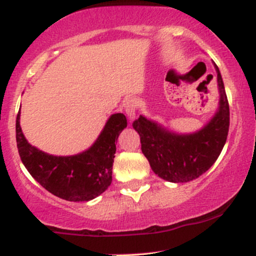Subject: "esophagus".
<instances>
[{
    "label": "esophagus",
    "instance_id": "34e87169",
    "mask_svg": "<svg viewBox=\"0 0 256 256\" xmlns=\"http://www.w3.org/2000/svg\"><path fill=\"white\" fill-rule=\"evenodd\" d=\"M137 101L134 98H128L125 102V113L128 116L131 122L136 119V112H137Z\"/></svg>",
    "mask_w": 256,
    "mask_h": 256
}]
</instances>
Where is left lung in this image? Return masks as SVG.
<instances>
[{"label": "left lung", "mask_w": 256, "mask_h": 256, "mask_svg": "<svg viewBox=\"0 0 256 256\" xmlns=\"http://www.w3.org/2000/svg\"><path fill=\"white\" fill-rule=\"evenodd\" d=\"M219 104L214 116L198 130L179 134L155 120L140 116L134 122L140 137L142 152L155 174L171 183H185L198 178L219 158L228 138L230 108L224 82L216 64Z\"/></svg>", "instance_id": "obj_1"}]
</instances>
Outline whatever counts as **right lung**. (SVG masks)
<instances>
[{"instance_id":"1","label":"right lung","mask_w":256,"mask_h":256,"mask_svg":"<svg viewBox=\"0 0 256 256\" xmlns=\"http://www.w3.org/2000/svg\"><path fill=\"white\" fill-rule=\"evenodd\" d=\"M126 126L124 114H112L90 148L76 155L58 156L28 142L20 128L19 110L16 124L18 150L28 173L52 195L72 202L90 201L112 183L116 140Z\"/></svg>"}]
</instances>
